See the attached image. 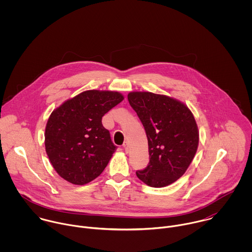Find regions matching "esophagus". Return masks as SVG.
Here are the masks:
<instances>
[{"mask_svg":"<svg viewBox=\"0 0 252 252\" xmlns=\"http://www.w3.org/2000/svg\"><path fill=\"white\" fill-rule=\"evenodd\" d=\"M123 147H124L125 151H126V152H128V150H129V148H128V147H129V145H128V143H127V142H125V143L123 144Z\"/></svg>","mask_w":252,"mask_h":252,"instance_id":"1","label":"esophagus"}]
</instances>
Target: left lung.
I'll use <instances>...</instances> for the list:
<instances>
[{
    "mask_svg": "<svg viewBox=\"0 0 252 252\" xmlns=\"http://www.w3.org/2000/svg\"><path fill=\"white\" fill-rule=\"evenodd\" d=\"M128 101L141 119L149 163L137 177L151 187L168 186L183 176L199 144V130L186 105L166 95L130 92Z\"/></svg>",
    "mask_w": 252,
    "mask_h": 252,
    "instance_id": "1",
    "label": "left lung"
}]
</instances>
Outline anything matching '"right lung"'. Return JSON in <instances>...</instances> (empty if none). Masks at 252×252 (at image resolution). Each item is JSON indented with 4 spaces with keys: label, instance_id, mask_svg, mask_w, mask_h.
<instances>
[{
    "label": "right lung",
    "instance_id": "right-lung-1",
    "mask_svg": "<svg viewBox=\"0 0 252 252\" xmlns=\"http://www.w3.org/2000/svg\"><path fill=\"white\" fill-rule=\"evenodd\" d=\"M123 99L115 91L87 90L51 112L45 127V151L61 178L83 185L103 173L116 146L102 117Z\"/></svg>",
    "mask_w": 252,
    "mask_h": 252
}]
</instances>
